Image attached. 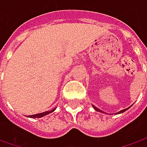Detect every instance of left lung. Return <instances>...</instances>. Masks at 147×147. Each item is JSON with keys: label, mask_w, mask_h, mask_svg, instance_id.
<instances>
[{"label": "left lung", "mask_w": 147, "mask_h": 147, "mask_svg": "<svg viewBox=\"0 0 147 147\" xmlns=\"http://www.w3.org/2000/svg\"><path fill=\"white\" fill-rule=\"evenodd\" d=\"M92 107L95 109V110H96V111H98V112H100V113H105V112H103L102 110H100V109H98V108H96V106H94V105H92ZM129 108H130V106H129L128 108H127V109H124V110H120V111H119V112H117L116 114H122V113H123L124 111H126L127 110H128Z\"/></svg>", "instance_id": "1"}]
</instances>
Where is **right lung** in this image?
I'll return each instance as SVG.
<instances>
[{
  "label": "right lung",
  "mask_w": 147,
  "mask_h": 147,
  "mask_svg": "<svg viewBox=\"0 0 147 147\" xmlns=\"http://www.w3.org/2000/svg\"><path fill=\"white\" fill-rule=\"evenodd\" d=\"M55 110V109H54V110H51V111H46V112H42V113H39V114H37V115H29L28 117H30V118H34V119H36V118H42L43 116H46L49 115V114H51V113H52L54 110Z\"/></svg>",
  "instance_id": "right-lung-1"
}]
</instances>
